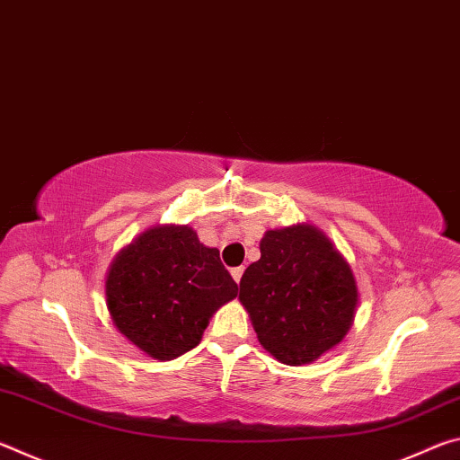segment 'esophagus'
I'll return each mask as SVG.
<instances>
[{"label": "esophagus", "instance_id": "obj_1", "mask_svg": "<svg viewBox=\"0 0 460 460\" xmlns=\"http://www.w3.org/2000/svg\"><path fill=\"white\" fill-rule=\"evenodd\" d=\"M231 276H233V279H235V282L239 284V282H241V276H243V268H233V270H231Z\"/></svg>", "mask_w": 460, "mask_h": 460}]
</instances>
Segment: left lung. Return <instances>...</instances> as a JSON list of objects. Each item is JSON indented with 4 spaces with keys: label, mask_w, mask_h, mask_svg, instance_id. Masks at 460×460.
<instances>
[{
    "label": "left lung",
    "mask_w": 460,
    "mask_h": 460,
    "mask_svg": "<svg viewBox=\"0 0 460 460\" xmlns=\"http://www.w3.org/2000/svg\"><path fill=\"white\" fill-rule=\"evenodd\" d=\"M260 252L239 284L258 341L286 365L318 359L353 324L359 294L351 266L305 223L266 231Z\"/></svg>",
    "instance_id": "1"
}]
</instances>
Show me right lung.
<instances>
[{
  "label": "right lung",
  "mask_w": 460,
  "mask_h": 460,
  "mask_svg": "<svg viewBox=\"0 0 460 460\" xmlns=\"http://www.w3.org/2000/svg\"><path fill=\"white\" fill-rule=\"evenodd\" d=\"M107 308L128 341L170 361L200 342L208 318L237 296L219 249L189 225H158L121 249L105 282Z\"/></svg>",
  "instance_id": "right-lung-1"
}]
</instances>
